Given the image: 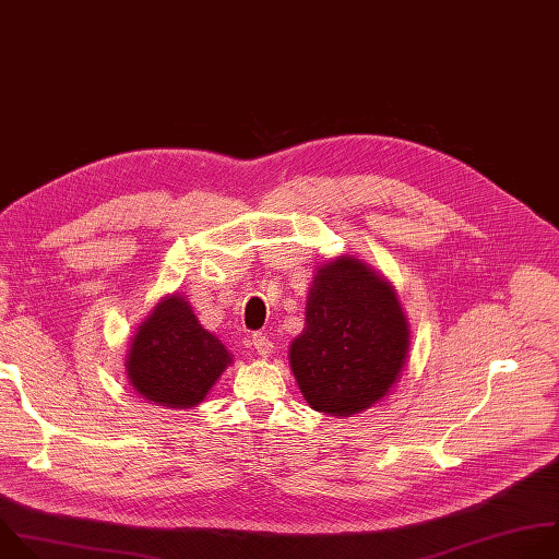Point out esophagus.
I'll use <instances>...</instances> for the list:
<instances>
[{
	"label": "esophagus",
	"mask_w": 559,
	"mask_h": 559,
	"mask_svg": "<svg viewBox=\"0 0 559 559\" xmlns=\"http://www.w3.org/2000/svg\"><path fill=\"white\" fill-rule=\"evenodd\" d=\"M252 346L257 348V353L261 357H270L272 350H274V344H272V340L265 333H254L252 335Z\"/></svg>",
	"instance_id": "esophagus-1"
}]
</instances>
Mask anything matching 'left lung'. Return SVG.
<instances>
[{
	"label": "left lung",
	"mask_w": 559,
	"mask_h": 559,
	"mask_svg": "<svg viewBox=\"0 0 559 559\" xmlns=\"http://www.w3.org/2000/svg\"><path fill=\"white\" fill-rule=\"evenodd\" d=\"M408 346L411 329L393 285L346 254L318 267L289 364L313 411L348 417L386 397Z\"/></svg>",
	"instance_id": "left-lung-1"
}]
</instances>
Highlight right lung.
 I'll return each mask as SVG.
<instances>
[{"label":"right lung","mask_w":559,"mask_h":559,"mask_svg":"<svg viewBox=\"0 0 559 559\" xmlns=\"http://www.w3.org/2000/svg\"><path fill=\"white\" fill-rule=\"evenodd\" d=\"M233 361L183 296H164L131 337L127 378L138 395L166 408H193Z\"/></svg>","instance_id":"obj_1"}]
</instances>
